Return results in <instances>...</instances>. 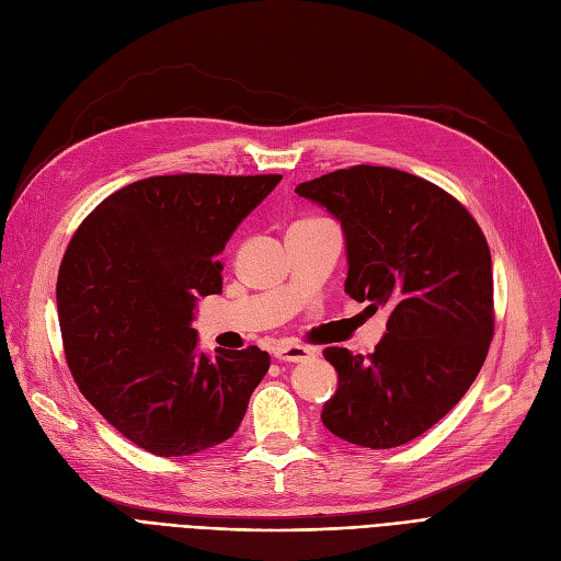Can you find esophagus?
Wrapping results in <instances>:
<instances>
[{"instance_id":"obj_1","label":"esophagus","mask_w":561,"mask_h":561,"mask_svg":"<svg viewBox=\"0 0 561 561\" xmlns=\"http://www.w3.org/2000/svg\"><path fill=\"white\" fill-rule=\"evenodd\" d=\"M273 354L277 360H286V364H300V360L314 356L310 347H300V345H277Z\"/></svg>"}]
</instances>
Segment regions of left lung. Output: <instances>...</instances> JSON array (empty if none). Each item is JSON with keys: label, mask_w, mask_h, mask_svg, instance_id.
I'll return each mask as SVG.
<instances>
[{"label": "left lung", "mask_w": 561, "mask_h": 561, "mask_svg": "<svg viewBox=\"0 0 561 561\" xmlns=\"http://www.w3.org/2000/svg\"><path fill=\"white\" fill-rule=\"evenodd\" d=\"M345 232V294L389 307L373 354L327 347L337 389L321 422L337 438L389 449L422 436L478 377L494 335L492 256L461 203L391 168L356 165L296 186Z\"/></svg>", "instance_id": "left-lung-1"}]
</instances>
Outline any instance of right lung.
<instances>
[{
    "label": "right lung",
    "instance_id": "obj_1",
    "mask_svg": "<svg viewBox=\"0 0 561 561\" xmlns=\"http://www.w3.org/2000/svg\"><path fill=\"white\" fill-rule=\"evenodd\" d=\"M279 174H168L102 201L71 238L56 298L85 399L158 457L228 440L270 368L267 352L197 350V300L221 294L219 254Z\"/></svg>",
    "mask_w": 561,
    "mask_h": 561
}]
</instances>
